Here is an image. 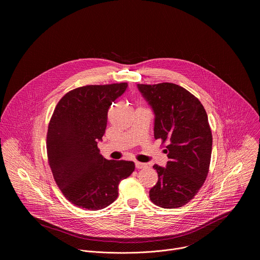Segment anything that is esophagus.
Instances as JSON below:
<instances>
[{"label": "esophagus", "instance_id": "34e87169", "mask_svg": "<svg viewBox=\"0 0 260 260\" xmlns=\"http://www.w3.org/2000/svg\"><path fill=\"white\" fill-rule=\"evenodd\" d=\"M135 165H136V168H137V169H144V168L147 167V164L140 162V161H135Z\"/></svg>", "mask_w": 260, "mask_h": 260}]
</instances>
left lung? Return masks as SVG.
<instances>
[{
	"instance_id": "8db88e82",
	"label": "left lung",
	"mask_w": 260,
	"mask_h": 260,
	"mask_svg": "<svg viewBox=\"0 0 260 260\" xmlns=\"http://www.w3.org/2000/svg\"><path fill=\"white\" fill-rule=\"evenodd\" d=\"M154 114V138L168 142L166 168L154 165L158 181L149 191L153 204L165 209L186 205L207 178L212 133L199 99L174 83L138 84Z\"/></svg>"
}]
</instances>
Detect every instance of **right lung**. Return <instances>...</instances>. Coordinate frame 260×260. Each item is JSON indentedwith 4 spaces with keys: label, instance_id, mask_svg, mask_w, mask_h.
Listing matches in <instances>:
<instances>
[{
    "label": "right lung",
    "instance_id": "add662e5",
    "mask_svg": "<svg viewBox=\"0 0 260 260\" xmlns=\"http://www.w3.org/2000/svg\"><path fill=\"white\" fill-rule=\"evenodd\" d=\"M127 83L86 85L66 93L48 125L47 154L54 180L73 205L102 210L118 197V185L135 171L134 161L108 160L100 152L108 110Z\"/></svg>",
    "mask_w": 260,
    "mask_h": 260
}]
</instances>
